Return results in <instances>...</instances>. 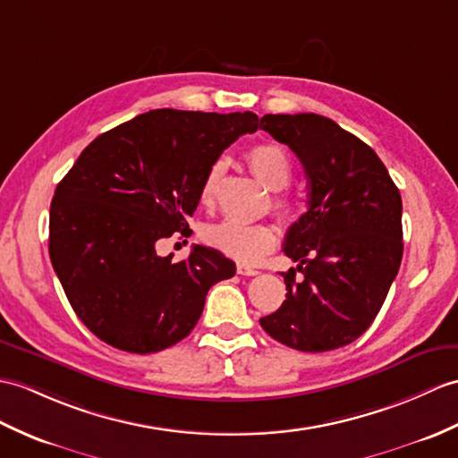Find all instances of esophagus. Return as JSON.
Segmentation results:
<instances>
[{
	"label": "esophagus",
	"mask_w": 458,
	"mask_h": 458,
	"mask_svg": "<svg viewBox=\"0 0 458 458\" xmlns=\"http://www.w3.org/2000/svg\"><path fill=\"white\" fill-rule=\"evenodd\" d=\"M236 273H238V275H243V277H255V275H259L258 269L248 267V265H243V263H238V265H236Z\"/></svg>",
	"instance_id": "1"
}]
</instances>
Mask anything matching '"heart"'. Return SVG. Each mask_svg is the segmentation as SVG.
Returning a JSON list of instances; mask_svg holds the SVG:
<instances>
[{"label":"heart","mask_w":458,"mask_h":458,"mask_svg":"<svg viewBox=\"0 0 458 458\" xmlns=\"http://www.w3.org/2000/svg\"><path fill=\"white\" fill-rule=\"evenodd\" d=\"M248 164L253 175L275 191L273 208L281 216H289L293 212V203L281 191L291 183V157L277 144H258L248 152ZM222 174H225V164L222 162H215L208 167L203 185H200V203L205 207L215 205ZM205 240L212 248H216L232 259L242 263H258L265 253H269L275 248L277 232L265 222L222 220L205 230Z\"/></svg>","instance_id":"b5f03b06"}]
</instances>
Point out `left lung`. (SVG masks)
Returning <instances> with one entry per match:
<instances>
[{"instance_id": "left-lung-1", "label": "left lung", "mask_w": 458, "mask_h": 458, "mask_svg": "<svg viewBox=\"0 0 458 458\" xmlns=\"http://www.w3.org/2000/svg\"><path fill=\"white\" fill-rule=\"evenodd\" d=\"M308 177V210L284 236L296 269L286 301L259 320L283 345L320 353L355 342L385 304L402 261V197L370 146L322 114H265ZM303 281H295V271Z\"/></svg>"}]
</instances>
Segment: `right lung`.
Returning a JSON list of instances; mask_svg holds the SVG:
<instances>
[{
  "label": "right lung",
  "instance_id": "add662e5",
  "mask_svg": "<svg viewBox=\"0 0 458 458\" xmlns=\"http://www.w3.org/2000/svg\"><path fill=\"white\" fill-rule=\"evenodd\" d=\"M255 113L156 109L85 148L50 203L48 253L62 289L91 334L129 353H156L187 337L208 289L233 277L218 250L157 255L159 242L187 238L208 167Z\"/></svg>",
  "mask_w": 458,
  "mask_h": 458
}]
</instances>
